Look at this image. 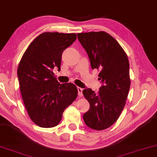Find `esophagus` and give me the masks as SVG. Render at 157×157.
<instances>
[{"mask_svg":"<svg viewBox=\"0 0 157 157\" xmlns=\"http://www.w3.org/2000/svg\"><path fill=\"white\" fill-rule=\"evenodd\" d=\"M78 95L79 97H82V88L81 87H78Z\"/></svg>","mask_w":157,"mask_h":157,"instance_id":"1","label":"esophagus"}]
</instances>
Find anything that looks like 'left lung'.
<instances>
[{
	"instance_id": "left-lung-1",
	"label": "left lung",
	"mask_w": 157,
	"mask_h": 157,
	"mask_svg": "<svg viewBox=\"0 0 157 157\" xmlns=\"http://www.w3.org/2000/svg\"><path fill=\"white\" fill-rule=\"evenodd\" d=\"M92 69L99 70L103 84L96 94L92 89L82 93L90 104L83 115L84 121L93 130L109 128L118 120L125 105L130 86L129 61L118 42L105 32L78 34Z\"/></svg>"
}]
</instances>
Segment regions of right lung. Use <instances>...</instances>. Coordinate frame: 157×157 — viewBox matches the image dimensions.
<instances>
[{
	"instance_id": "right-lung-1",
	"label": "right lung",
	"mask_w": 157,
	"mask_h": 157,
	"mask_svg": "<svg viewBox=\"0 0 157 157\" xmlns=\"http://www.w3.org/2000/svg\"><path fill=\"white\" fill-rule=\"evenodd\" d=\"M76 39L75 33L44 32L21 58L17 68L21 94L29 118L39 127L58 125L65 109L76 99L77 86L60 84L53 72L55 67L60 71L62 53Z\"/></svg>"
}]
</instances>
